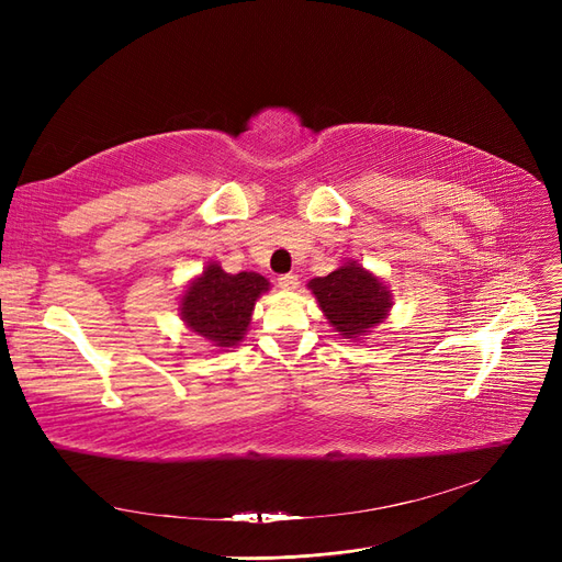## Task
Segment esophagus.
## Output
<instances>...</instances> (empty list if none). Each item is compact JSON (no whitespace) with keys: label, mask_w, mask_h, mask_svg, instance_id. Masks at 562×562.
<instances>
[{"label":"esophagus","mask_w":562,"mask_h":562,"mask_svg":"<svg viewBox=\"0 0 562 562\" xmlns=\"http://www.w3.org/2000/svg\"><path fill=\"white\" fill-rule=\"evenodd\" d=\"M297 285H300L297 274H283V277H279V288H281V291H285V293L297 291Z\"/></svg>","instance_id":"1"}]
</instances>
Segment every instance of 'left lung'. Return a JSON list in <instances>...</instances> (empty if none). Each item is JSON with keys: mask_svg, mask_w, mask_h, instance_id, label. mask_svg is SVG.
Instances as JSON below:
<instances>
[{"mask_svg": "<svg viewBox=\"0 0 562 562\" xmlns=\"http://www.w3.org/2000/svg\"><path fill=\"white\" fill-rule=\"evenodd\" d=\"M307 288L333 330L353 342L384 323L394 307L389 285L356 260L342 262L328 277L312 279Z\"/></svg>", "mask_w": 562, "mask_h": 562, "instance_id": "obj_1", "label": "left lung"}]
</instances>
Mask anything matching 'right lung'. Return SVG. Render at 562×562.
I'll return each mask as SVG.
<instances>
[{"label": "right lung", "instance_id": "add662e5", "mask_svg": "<svg viewBox=\"0 0 562 562\" xmlns=\"http://www.w3.org/2000/svg\"><path fill=\"white\" fill-rule=\"evenodd\" d=\"M269 291V281L258 271L227 274L220 262H209L187 283L178 312L184 326L211 347H239L248 333L255 302Z\"/></svg>", "mask_w": 562, "mask_h": 562}]
</instances>
